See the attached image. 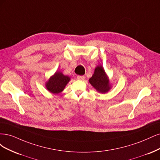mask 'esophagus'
I'll return each mask as SVG.
<instances>
[{
  "label": "esophagus",
  "mask_w": 160,
  "mask_h": 160,
  "mask_svg": "<svg viewBox=\"0 0 160 160\" xmlns=\"http://www.w3.org/2000/svg\"><path fill=\"white\" fill-rule=\"evenodd\" d=\"M77 79L79 80H84L85 79V77L84 76H77Z\"/></svg>",
  "instance_id": "esophagus-1"
}]
</instances>
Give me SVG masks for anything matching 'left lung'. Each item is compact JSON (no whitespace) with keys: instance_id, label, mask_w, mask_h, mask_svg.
<instances>
[{"instance_id":"obj_1","label":"left lung","mask_w":160,"mask_h":160,"mask_svg":"<svg viewBox=\"0 0 160 160\" xmlns=\"http://www.w3.org/2000/svg\"><path fill=\"white\" fill-rule=\"evenodd\" d=\"M89 82L94 88L100 93L105 94L111 88L109 79L102 65L95 68L94 73L89 79Z\"/></svg>"}]
</instances>
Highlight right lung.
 Instances as JSON below:
<instances>
[{
    "instance_id": "obj_1",
    "label": "right lung",
    "mask_w": 160,
    "mask_h": 160,
    "mask_svg": "<svg viewBox=\"0 0 160 160\" xmlns=\"http://www.w3.org/2000/svg\"><path fill=\"white\" fill-rule=\"evenodd\" d=\"M70 80L68 76L64 75L61 72H56L46 83V87L50 92L53 94H59L62 92L65 86Z\"/></svg>"
}]
</instances>
